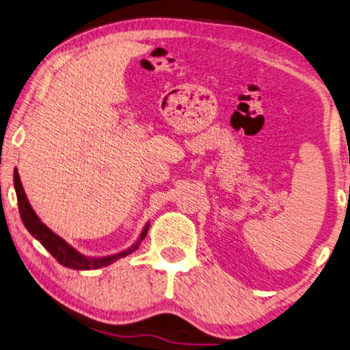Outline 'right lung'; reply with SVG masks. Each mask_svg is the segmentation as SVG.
I'll list each match as a JSON object with an SVG mask.
<instances>
[{"instance_id": "obj_1", "label": "right lung", "mask_w": 350, "mask_h": 350, "mask_svg": "<svg viewBox=\"0 0 350 350\" xmlns=\"http://www.w3.org/2000/svg\"><path fill=\"white\" fill-rule=\"evenodd\" d=\"M14 185H15V192H17V200H18V211L21 220H23L25 227L28 228L29 233L34 236L37 241H40V244L45 247V249L50 252V254L56 258L59 265L66 266L68 269H77V271H90V269H100L105 267L111 262H114L116 260H119L122 256L130 255L131 252H134L139 247V243L131 247L130 250L122 252L119 255L114 256H106V258H98V260H90V258H85L81 254H78L73 247H70L66 241L62 238H59L56 233L46 227V225L42 222V220L37 217V214L34 213V209L31 208L28 198L25 196L23 186H21L20 176L17 169L14 170ZM148 225L145 227L141 234V241L145 238L147 234Z\"/></svg>"}]
</instances>
